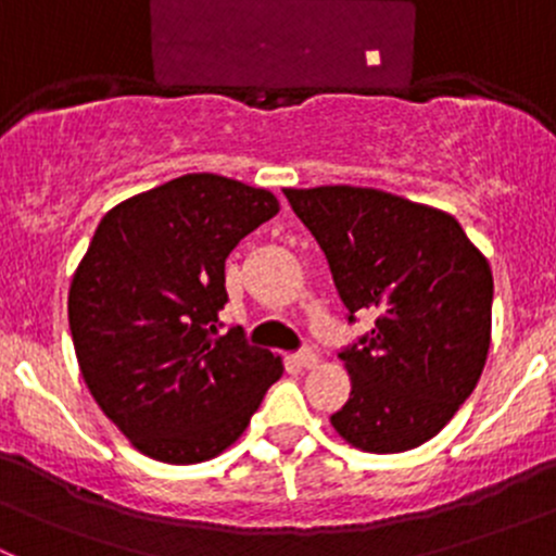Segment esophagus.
Wrapping results in <instances>:
<instances>
[{"instance_id": "obj_1", "label": "esophagus", "mask_w": 556, "mask_h": 556, "mask_svg": "<svg viewBox=\"0 0 556 556\" xmlns=\"http://www.w3.org/2000/svg\"><path fill=\"white\" fill-rule=\"evenodd\" d=\"M295 363H299L301 368H314L317 366V355H314L312 350H301L295 352Z\"/></svg>"}]
</instances>
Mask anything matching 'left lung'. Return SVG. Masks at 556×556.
<instances>
[{
  "mask_svg": "<svg viewBox=\"0 0 556 556\" xmlns=\"http://www.w3.org/2000/svg\"><path fill=\"white\" fill-rule=\"evenodd\" d=\"M328 257L346 319L374 312V328L339 357L350 401L336 433L374 454L433 439L468 401L484 368L492 271L446 212L352 185L285 190Z\"/></svg>",
  "mask_w": 556,
  "mask_h": 556,
  "instance_id": "obj_1",
  "label": "left lung"
}]
</instances>
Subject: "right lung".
I'll list each match as a JSON object with an SVG mask.
<instances>
[{"label": "right lung", "mask_w": 556, "mask_h": 556, "mask_svg": "<svg viewBox=\"0 0 556 556\" xmlns=\"http://www.w3.org/2000/svg\"><path fill=\"white\" fill-rule=\"evenodd\" d=\"M279 201L220 174H185L110 210L70 288L88 390L148 457L204 463L233 444L282 361L217 333L226 257Z\"/></svg>", "instance_id": "1"}]
</instances>
